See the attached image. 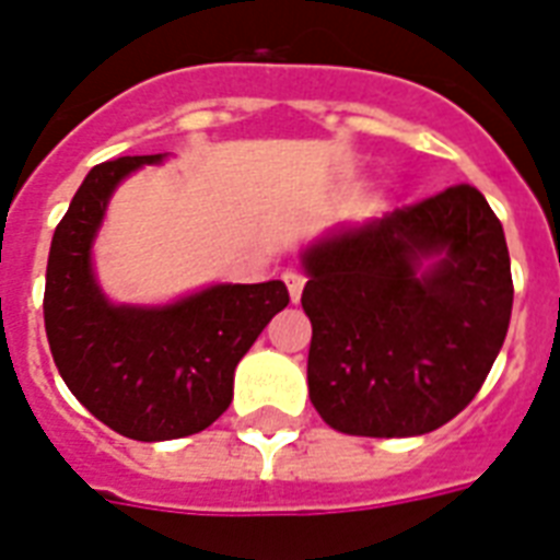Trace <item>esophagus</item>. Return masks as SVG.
Returning a JSON list of instances; mask_svg holds the SVG:
<instances>
[{"label": "esophagus", "instance_id": "34e87169", "mask_svg": "<svg viewBox=\"0 0 560 560\" xmlns=\"http://www.w3.org/2000/svg\"><path fill=\"white\" fill-rule=\"evenodd\" d=\"M281 279H284V284H288L290 299H293V302H299V299H302V290H305V281H307L305 276H302L299 270H288L284 276H281Z\"/></svg>", "mask_w": 560, "mask_h": 560}]
</instances>
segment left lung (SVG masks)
<instances>
[{
  "mask_svg": "<svg viewBox=\"0 0 560 560\" xmlns=\"http://www.w3.org/2000/svg\"><path fill=\"white\" fill-rule=\"evenodd\" d=\"M311 404L349 435L407 439L468 407L503 349L512 261L474 186L328 229L302 253Z\"/></svg>",
  "mask_w": 560,
  "mask_h": 560,
  "instance_id": "obj_1",
  "label": "left lung"
}]
</instances>
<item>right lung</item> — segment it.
Instances as JSON below:
<instances>
[{"label":"right lung","mask_w":560,"mask_h":560,"mask_svg":"<svg viewBox=\"0 0 560 560\" xmlns=\"http://www.w3.org/2000/svg\"><path fill=\"white\" fill-rule=\"evenodd\" d=\"M168 153L121 156L86 174L57 223L46 267V337L69 392L109 430L168 442L206 430L232 404L235 366L290 296L284 281L209 284L165 305H116L92 244L109 197Z\"/></svg>","instance_id":"1"}]
</instances>
